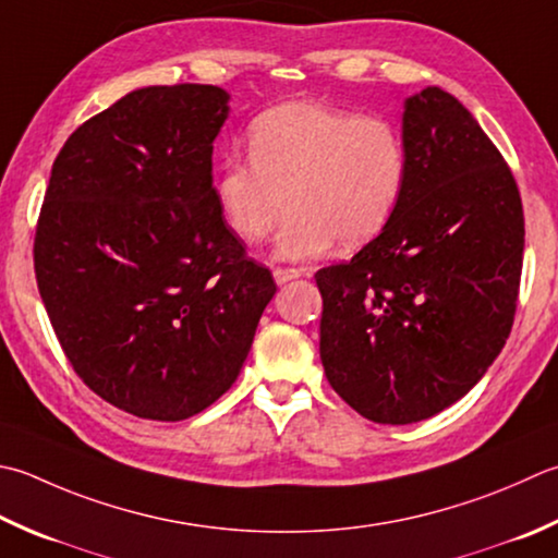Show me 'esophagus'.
<instances>
[{"label":"esophagus","mask_w":558,"mask_h":558,"mask_svg":"<svg viewBox=\"0 0 558 558\" xmlns=\"http://www.w3.org/2000/svg\"><path fill=\"white\" fill-rule=\"evenodd\" d=\"M302 272L298 268H272V278H276L278 286H286V282L300 278Z\"/></svg>","instance_id":"obj_1"}]
</instances>
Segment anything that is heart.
<instances>
[{
  "mask_svg": "<svg viewBox=\"0 0 558 558\" xmlns=\"http://www.w3.org/2000/svg\"><path fill=\"white\" fill-rule=\"evenodd\" d=\"M248 157L227 159L215 177L225 225L260 244L290 201L276 258L310 260L336 242L360 246L397 213L409 179V151L387 118L357 116L319 101H290L248 128Z\"/></svg>",
  "mask_w": 558,
  "mask_h": 558,
  "instance_id": "b5f03b06",
  "label": "heart"
}]
</instances>
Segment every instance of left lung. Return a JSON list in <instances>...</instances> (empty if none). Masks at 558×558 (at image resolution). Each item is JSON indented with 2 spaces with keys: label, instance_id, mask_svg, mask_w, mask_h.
<instances>
[{
  "label": "left lung",
  "instance_id": "1",
  "mask_svg": "<svg viewBox=\"0 0 558 558\" xmlns=\"http://www.w3.org/2000/svg\"><path fill=\"white\" fill-rule=\"evenodd\" d=\"M409 179L387 227L316 272L326 379L375 423L460 401L504 351L525 217L515 179L476 118L440 86L403 101Z\"/></svg>",
  "mask_w": 558,
  "mask_h": 558
}]
</instances>
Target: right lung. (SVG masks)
I'll use <instances>...</instances> for the list:
<instances>
[{"mask_svg":"<svg viewBox=\"0 0 558 558\" xmlns=\"http://www.w3.org/2000/svg\"><path fill=\"white\" fill-rule=\"evenodd\" d=\"M227 118L220 86H145L52 163L33 246L43 304L84 385L140 418L183 421L220 399L278 290L215 201Z\"/></svg>","mask_w":558,"mask_h":558,"instance_id":"1","label":"right lung"}]
</instances>
